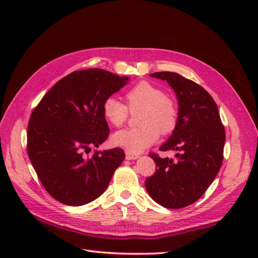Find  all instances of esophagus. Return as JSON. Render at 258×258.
<instances>
[{
    "label": "esophagus",
    "instance_id": "esophagus-1",
    "mask_svg": "<svg viewBox=\"0 0 258 258\" xmlns=\"http://www.w3.org/2000/svg\"><path fill=\"white\" fill-rule=\"evenodd\" d=\"M125 156H126V159L128 160H134L139 158V155L133 154V152H130V151H125Z\"/></svg>",
    "mask_w": 258,
    "mask_h": 258
}]
</instances>
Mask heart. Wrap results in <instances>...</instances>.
Here are the masks:
<instances>
[{
    "label": "heart",
    "instance_id": "heart-1",
    "mask_svg": "<svg viewBox=\"0 0 258 258\" xmlns=\"http://www.w3.org/2000/svg\"><path fill=\"white\" fill-rule=\"evenodd\" d=\"M126 100L130 110L141 109L139 115L141 126L116 132L112 135L113 145L137 154L154 145L159 138V131L167 134L175 128L177 107L159 87L149 82H140L126 93ZM102 112L104 118L113 126L123 125L128 116L126 104L113 95L103 101Z\"/></svg>",
    "mask_w": 258,
    "mask_h": 258
}]
</instances>
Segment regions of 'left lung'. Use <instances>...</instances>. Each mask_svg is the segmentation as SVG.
I'll return each instance as SVG.
<instances>
[{
	"label": "left lung",
	"instance_id": "8db88e82",
	"mask_svg": "<svg viewBox=\"0 0 258 258\" xmlns=\"http://www.w3.org/2000/svg\"><path fill=\"white\" fill-rule=\"evenodd\" d=\"M150 76L167 82L176 94L177 123L159 150L178 154L176 161L150 155L156 173L146 180V189L161 206L183 208L197 202L216 177L223 161L225 131L216 103L204 87L176 73Z\"/></svg>",
	"mask_w": 258,
	"mask_h": 258
}]
</instances>
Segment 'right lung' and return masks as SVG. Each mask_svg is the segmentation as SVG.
Returning <instances> with one entry per match:
<instances>
[{
	"label": "right lung",
	"instance_id": "add662e5",
	"mask_svg": "<svg viewBox=\"0 0 258 258\" xmlns=\"http://www.w3.org/2000/svg\"><path fill=\"white\" fill-rule=\"evenodd\" d=\"M130 78L99 68L69 74L56 82L30 116L27 151L45 190L61 204L82 206L100 197L125 154L120 148L91 156L106 141V98Z\"/></svg>",
	"mask_w": 258,
	"mask_h": 258
}]
</instances>
